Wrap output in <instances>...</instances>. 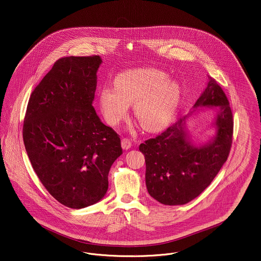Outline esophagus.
<instances>
[{"label": "esophagus", "mask_w": 261, "mask_h": 261, "mask_svg": "<svg viewBox=\"0 0 261 261\" xmlns=\"http://www.w3.org/2000/svg\"><path fill=\"white\" fill-rule=\"evenodd\" d=\"M122 147L124 149H129L132 147V141L128 138H124L122 140Z\"/></svg>", "instance_id": "1"}]
</instances>
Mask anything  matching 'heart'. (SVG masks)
I'll use <instances>...</instances> for the list:
<instances>
[{"mask_svg": "<svg viewBox=\"0 0 261 261\" xmlns=\"http://www.w3.org/2000/svg\"><path fill=\"white\" fill-rule=\"evenodd\" d=\"M183 98L182 83L156 68L126 70L115 77L114 86H105L99 93V107L109 123H119L132 103L134 116L148 131L168 124Z\"/></svg>", "mask_w": 261, "mask_h": 261, "instance_id": "heart-1", "label": "heart"}]
</instances>
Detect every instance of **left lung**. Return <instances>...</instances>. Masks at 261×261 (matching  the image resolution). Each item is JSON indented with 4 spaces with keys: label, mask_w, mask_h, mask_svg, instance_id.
Returning <instances> with one entry per match:
<instances>
[{
    "label": "left lung",
    "mask_w": 261,
    "mask_h": 261,
    "mask_svg": "<svg viewBox=\"0 0 261 261\" xmlns=\"http://www.w3.org/2000/svg\"><path fill=\"white\" fill-rule=\"evenodd\" d=\"M205 110L214 112L210 126L215 129V134L205 143H196L186 121ZM233 124L223 90L208 76L207 86L192 111L161 135L139 147L145 155L146 185L150 197L166 205L185 204L197 198L211 185L227 161Z\"/></svg>",
    "instance_id": "8db88e82"
}]
</instances>
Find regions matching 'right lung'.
Segmentation results:
<instances>
[{
  "label": "right lung",
  "mask_w": 261,
  "mask_h": 261,
  "mask_svg": "<svg viewBox=\"0 0 261 261\" xmlns=\"http://www.w3.org/2000/svg\"><path fill=\"white\" fill-rule=\"evenodd\" d=\"M99 56L55 62L32 92L23 142L41 183L62 204L80 210L102 199L112 163L122 154L120 138L93 107Z\"/></svg>",
  "instance_id": "1"
}]
</instances>
